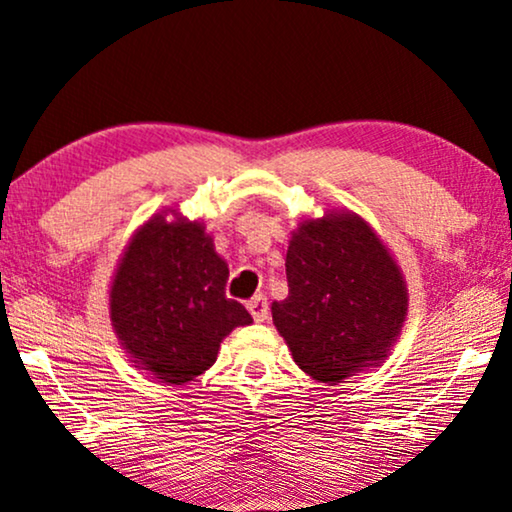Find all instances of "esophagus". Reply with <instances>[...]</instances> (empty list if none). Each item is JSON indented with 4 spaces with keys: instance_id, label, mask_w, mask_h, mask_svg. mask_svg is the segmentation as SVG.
<instances>
[{
    "instance_id": "esophagus-1",
    "label": "esophagus",
    "mask_w": 512,
    "mask_h": 512,
    "mask_svg": "<svg viewBox=\"0 0 512 512\" xmlns=\"http://www.w3.org/2000/svg\"><path fill=\"white\" fill-rule=\"evenodd\" d=\"M248 309L252 314V319L255 321H267L269 319V302L264 295H255L252 300L248 302Z\"/></svg>"
}]
</instances>
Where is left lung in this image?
I'll list each match as a JSON object with an SVG mask.
<instances>
[{
    "label": "left lung",
    "mask_w": 512,
    "mask_h": 512,
    "mask_svg": "<svg viewBox=\"0 0 512 512\" xmlns=\"http://www.w3.org/2000/svg\"><path fill=\"white\" fill-rule=\"evenodd\" d=\"M288 297L271 304L295 364L319 383L373 366L406 319L397 264L364 219L304 222L286 255Z\"/></svg>",
    "instance_id": "left-lung-1"
}]
</instances>
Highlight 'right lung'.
Returning <instances> with one entry per match:
<instances>
[{
    "instance_id": "add662e5",
    "label": "right lung",
    "mask_w": 512,
    "mask_h": 512,
    "mask_svg": "<svg viewBox=\"0 0 512 512\" xmlns=\"http://www.w3.org/2000/svg\"><path fill=\"white\" fill-rule=\"evenodd\" d=\"M229 267L198 222H148L132 238L111 288L113 328L132 357L165 383L215 364L219 342L252 316L226 297Z\"/></svg>"
}]
</instances>
